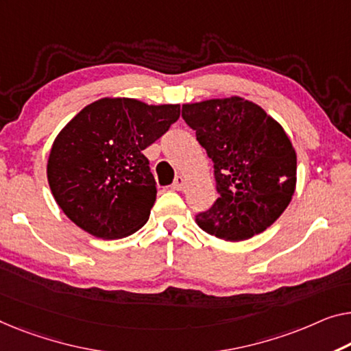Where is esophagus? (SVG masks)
Instances as JSON below:
<instances>
[{
    "instance_id": "obj_1",
    "label": "esophagus",
    "mask_w": 351,
    "mask_h": 351,
    "mask_svg": "<svg viewBox=\"0 0 351 351\" xmlns=\"http://www.w3.org/2000/svg\"><path fill=\"white\" fill-rule=\"evenodd\" d=\"M184 186H186L184 178L178 176L176 180H175V182H173V186H171V189H173V191H182V189H184Z\"/></svg>"
}]
</instances>
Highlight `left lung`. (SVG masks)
I'll return each instance as SVG.
<instances>
[{"label": "left lung", "mask_w": 351, "mask_h": 351, "mask_svg": "<svg viewBox=\"0 0 351 351\" xmlns=\"http://www.w3.org/2000/svg\"><path fill=\"white\" fill-rule=\"evenodd\" d=\"M182 118L213 160L219 192L198 227L238 243L273 226L296 189V151L284 128L241 96L182 104Z\"/></svg>", "instance_id": "1"}]
</instances>
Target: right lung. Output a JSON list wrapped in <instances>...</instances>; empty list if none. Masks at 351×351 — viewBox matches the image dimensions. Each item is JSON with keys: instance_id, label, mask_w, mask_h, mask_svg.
<instances>
[{"instance_id": "right-lung-1", "label": "right lung", "mask_w": 351, "mask_h": 351, "mask_svg": "<svg viewBox=\"0 0 351 351\" xmlns=\"http://www.w3.org/2000/svg\"><path fill=\"white\" fill-rule=\"evenodd\" d=\"M178 118L180 104L149 106L132 97H102L80 110L56 135L47 160L62 213L101 239L142 228L158 192L143 149Z\"/></svg>"}]
</instances>
